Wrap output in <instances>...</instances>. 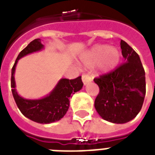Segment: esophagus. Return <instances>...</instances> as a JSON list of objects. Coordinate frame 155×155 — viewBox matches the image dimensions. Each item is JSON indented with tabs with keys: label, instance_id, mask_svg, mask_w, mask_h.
Returning a JSON list of instances; mask_svg holds the SVG:
<instances>
[{
	"label": "esophagus",
	"instance_id": "esophagus-1",
	"mask_svg": "<svg viewBox=\"0 0 155 155\" xmlns=\"http://www.w3.org/2000/svg\"><path fill=\"white\" fill-rule=\"evenodd\" d=\"M92 78L90 77L88 75L84 74V75H82V81L84 83V85H87L88 83L92 82Z\"/></svg>",
	"mask_w": 155,
	"mask_h": 155
}]
</instances>
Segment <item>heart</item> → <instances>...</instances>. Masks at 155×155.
Listing matches in <instances>:
<instances>
[{
    "instance_id": "obj_1",
    "label": "heart",
    "mask_w": 155,
    "mask_h": 155,
    "mask_svg": "<svg viewBox=\"0 0 155 155\" xmlns=\"http://www.w3.org/2000/svg\"><path fill=\"white\" fill-rule=\"evenodd\" d=\"M120 60V52L116 47L97 44L80 56V63L86 68L96 65V71L101 75L112 72Z\"/></svg>"
}]
</instances>
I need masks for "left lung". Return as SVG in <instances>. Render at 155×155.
I'll use <instances>...</instances> for the list:
<instances>
[{
	"mask_svg": "<svg viewBox=\"0 0 155 155\" xmlns=\"http://www.w3.org/2000/svg\"><path fill=\"white\" fill-rule=\"evenodd\" d=\"M120 48L125 63L94 79L100 88L95 108L104 120L114 124H124L135 118L146 96V76L139 55L123 40Z\"/></svg>",
	"mask_w": 155,
	"mask_h": 155,
	"instance_id": "8db88e82",
	"label": "left lung"
}]
</instances>
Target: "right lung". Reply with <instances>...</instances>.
Listing matches in <instances>:
<instances>
[{"label":"right lung","instance_id":"right-lung-1","mask_svg":"<svg viewBox=\"0 0 155 155\" xmlns=\"http://www.w3.org/2000/svg\"><path fill=\"white\" fill-rule=\"evenodd\" d=\"M44 49L40 38L30 42V44L19 53L12 68L11 87L12 93L19 110L25 117L40 124H50L58 121L64 117L70 106V98L83 87L81 76L75 80L61 79L55 87L46 97L40 99H25L21 97L16 90V66L18 60L24 56Z\"/></svg>","mask_w":155,"mask_h":155}]
</instances>
